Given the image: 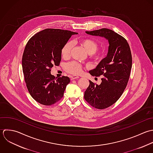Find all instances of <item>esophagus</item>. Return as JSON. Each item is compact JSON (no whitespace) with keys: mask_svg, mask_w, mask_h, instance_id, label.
<instances>
[{"mask_svg":"<svg viewBox=\"0 0 153 153\" xmlns=\"http://www.w3.org/2000/svg\"><path fill=\"white\" fill-rule=\"evenodd\" d=\"M79 78V77L77 75H73L71 76V80H74V79H78Z\"/></svg>","mask_w":153,"mask_h":153,"instance_id":"esophagus-1","label":"esophagus"}]
</instances>
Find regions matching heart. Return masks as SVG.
<instances>
[{
	"label": "heart",
	"mask_w": 153,
	"mask_h": 153,
	"mask_svg": "<svg viewBox=\"0 0 153 153\" xmlns=\"http://www.w3.org/2000/svg\"><path fill=\"white\" fill-rule=\"evenodd\" d=\"M79 45L82 46L85 50L90 54L91 56L95 59H99L104 55L105 49L102 48L101 50H97L98 47V42L91 38H85L79 41ZM73 45L70 42H67L62 48L61 53L64 58H67L70 55ZM66 70L67 72L71 74H79L82 71V65L77 62H71L67 64Z\"/></svg>",
	"instance_id": "b5f03b06"
}]
</instances>
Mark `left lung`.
Masks as SVG:
<instances>
[{"label":"left lung","instance_id":"1","mask_svg":"<svg viewBox=\"0 0 153 153\" xmlns=\"http://www.w3.org/2000/svg\"><path fill=\"white\" fill-rule=\"evenodd\" d=\"M86 33L105 37L108 41L107 56L96 68L89 71L93 76H102V82L98 85L89 80L84 95L85 100L91 106L105 109L120 98L127 86L132 64L131 51L127 40L111 30L104 28Z\"/></svg>","mask_w":153,"mask_h":153}]
</instances>
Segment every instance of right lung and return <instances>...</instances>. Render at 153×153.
I'll list each match as a JSON object with an SVG mask.
<instances>
[{
  "mask_svg": "<svg viewBox=\"0 0 153 153\" xmlns=\"http://www.w3.org/2000/svg\"><path fill=\"white\" fill-rule=\"evenodd\" d=\"M77 34L46 28L34 34L26 44L22 58V71L28 91L37 102L51 105L63 97L70 78H56L51 74V69L59 65L62 48L72 35Z\"/></svg>",
  "mask_w": 153,
  "mask_h": 153,
  "instance_id": "add662e5",
  "label": "right lung"
}]
</instances>
